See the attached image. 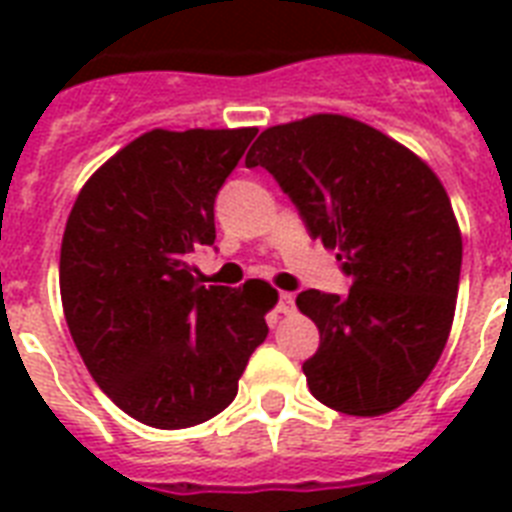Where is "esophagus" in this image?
Listing matches in <instances>:
<instances>
[{"label": "esophagus", "instance_id": "obj_1", "mask_svg": "<svg viewBox=\"0 0 512 512\" xmlns=\"http://www.w3.org/2000/svg\"><path fill=\"white\" fill-rule=\"evenodd\" d=\"M276 311L289 316V313H295V295H289V292H281L279 303H276Z\"/></svg>", "mask_w": 512, "mask_h": 512}]
</instances>
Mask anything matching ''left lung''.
<instances>
[{
  "mask_svg": "<svg viewBox=\"0 0 512 512\" xmlns=\"http://www.w3.org/2000/svg\"><path fill=\"white\" fill-rule=\"evenodd\" d=\"M247 167L271 172L350 279L348 295H297L321 335L303 364L308 388L342 414L393 412L452 329L462 236L444 185L409 148L337 114L265 130Z\"/></svg>",
  "mask_w": 512,
  "mask_h": 512,
  "instance_id": "left-lung-1",
  "label": "left lung"
}]
</instances>
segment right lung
I'll return each instance as SVG.
<instances>
[{
    "label": "right lung",
    "instance_id": "add662e5",
    "mask_svg": "<svg viewBox=\"0 0 512 512\" xmlns=\"http://www.w3.org/2000/svg\"><path fill=\"white\" fill-rule=\"evenodd\" d=\"M257 135L154 130L79 193L60 247L63 313L100 390L151 428L207 422L231 404L268 335L276 289L204 287L191 255L215 244V199Z\"/></svg>",
    "mask_w": 512,
    "mask_h": 512
}]
</instances>
